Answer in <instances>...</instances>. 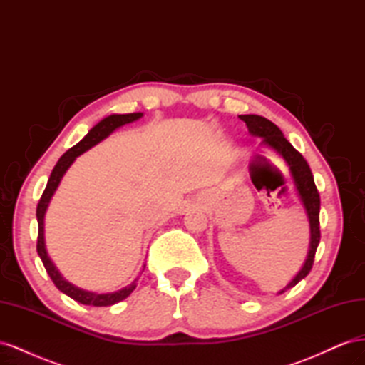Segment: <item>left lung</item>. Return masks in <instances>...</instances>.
Returning <instances> with one entry per match:
<instances>
[{"label": "left lung", "instance_id": "left-lung-1", "mask_svg": "<svg viewBox=\"0 0 365 365\" xmlns=\"http://www.w3.org/2000/svg\"><path fill=\"white\" fill-rule=\"evenodd\" d=\"M239 118L244 121L248 128V132L252 137L262 138V146H267L271 150H274L286 165L289 168L292 182L297 190L298 197H300V202L303 204V208L306 210V216L309 219V228H311V242H309V251L307 257L303 263L302 269L297 272L295 277L284 286L282 291L277 294H283L286 289H291L298 282L303 280L309 271L312 269L315 251L319 244V195L314 182V176L311 172V168L303 158V155L291 143L284 138L283 132L275 126L272 121L268 118L256 115V114H248V115H239Z\"/></svg>", "mask_w": 365, "mask_h": 365}]
</instances>
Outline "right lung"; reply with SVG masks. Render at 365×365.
I'll list each match as a JSON object with an SVG mask.
<instances>
[{
    "mask_svg": "<svg viewBox=\"0 0 365 365\" xmlns=\"http://www.w3.org/2000/svg\"><path fill=\"white\" fill-rule=\"evenodd\" d=\"M143 117V113H132V114H113L109 117H105L103 120L98 121V123L88 132V134L77 143L76 146H73L71 149H68L67 152L63 153V155L59 158V161L54 165V169L50 175L48 182L46 190H43L38 208H36V217H38V254L39 257L43 263V267H46L50 279L53 280V283L56 284V288L63 292L65 295H68L73 300H76L77 303H82V304H88V306H113L121 300H125L128 298L132 291L137 288V280L132 282L130 284L125 286V288H121L115 292H93V291H86L79 288V286H76L73 283H70L67 279L63 277V275L59 272V269L56 268V264H54L48 256L47 248H46V237H43V217H46V212L48 208V204L51 201V197L56 192V189L59 187V182L62 180V176L65 175L70 169V165L74 163V160L82 155L83 152L90 150L91 148H94L96 145H98L102 140H105L106 137H109L113 134V132L121 126H125L128 123H132V121H137ZM146 264H143V271H145ZM141 271V272H143Z\"/></svg>",
    "mask_w": 365,
    "mask_h": 365,
    "instance_id": "right-lung-1",
    "label": "right lung"
}]
</instances>
